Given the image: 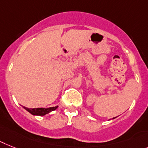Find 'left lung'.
<instances>
[{
	"mask_svg": "<svg viewBox=\"0 0 148 148\" xmlns=\"http://www.w3.org/2000/svg\"><path fill=\"white\" fill-rule=\"evenodd\" d=\"M113 119H114V118H113Z\"/></svg>",
	"mask_w": 148,
	"mask_h": 148,
	"instance_id": "8db88e82",
	"label": "left lung"
}]
</instances>
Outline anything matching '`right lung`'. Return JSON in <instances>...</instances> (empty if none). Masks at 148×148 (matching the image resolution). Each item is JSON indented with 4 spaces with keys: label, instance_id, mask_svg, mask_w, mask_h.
<instances>
[{
    "label": "right lung",
    "instance_id": "right-lung-1",
    "mask_svg": "<svg viewBox=\"0 0 148 148\" xmlns=\"http://www.w3.org/2000/svg\"><path fill=\"white\" fill-rule=\"evenodd\" d=\"M58 106L53 107H49V108H33V109H30V108H27V107H23V108L30 113L32 115L35 116H45L47 113H51V111H53L57 109Z\"/></svg>",
    "mask_w": 148,
    "mask_h": 148
}]
</instances>
